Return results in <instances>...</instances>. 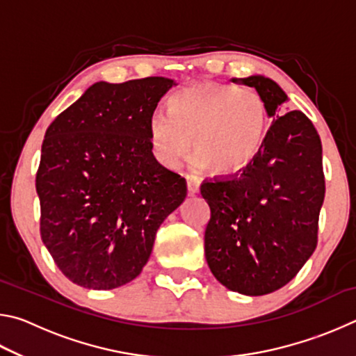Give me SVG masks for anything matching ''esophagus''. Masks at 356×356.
Returning a JSON list of instances; mask_svg holds the SVG:
<instances>
[{
    "instance_id": "34e87169",
    "label": "esophagus",
    "mask_w": 356,
    "mask_h": 356,
    "mask_svg": "<svg viewBox=\"0 0 356 356\" xmlns=\"http://www.w3.org/2000/svg\"><path fill=\"white\" fill-rule=\"evenodd\" d=\"M201 180L196 176H186V190H188V195H196L200 191Z\"/></svg>"
}]
</instances>
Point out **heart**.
Here are the masks:
<instances>
[{
	"label": "heart",
	"instance_id": "heart-1",
	"mask_svg": "<svg viewBox=\"0 0 356 356\" xmlns=\"http://www.w3.org/2000/svg\"><path fill=\"white\" fill-rule=\"evenodd\" d=\"M147 129L152 152L163 166H176L188 154L193 140L195 166L232 174L261 154L268 110L254 89L202 81L174 94L171 111L150 114Z\"/></svg>",
	"mask_w": 356,
	"mask_h": 356
}]
</instances>
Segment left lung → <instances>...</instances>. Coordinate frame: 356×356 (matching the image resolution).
Returning <instances> with one entry per match:
<instances>
[{
	"mask_svg": "<svg viewBox=\"0 0 356 356\" xmlns=\"http://www.w3.org/2000/svg\"><path fill=\"white\" fill-rule=\"evenodd\" d=\"M231 81L254 88L273 122L250 166L201 185L210 207L204 243L215 278L257 297L286 286L316 250L325 197L322 143L306 114H281L289 97L272 78Z\"/></svg>",
	"mask_w": 356,
	"mask_h": 356,
	"instance_id": "left-lung-1",
	"label": "left lung"
}]
</instances>
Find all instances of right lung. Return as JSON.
<instances>
[{
  "label": "right lung",
  "mask_w": 356,
  "mask_h": 356,
  "mask_svg": "<svg viewBox=\"0 0 356 356\" xmlns=\"http://www.w3.org/2000/svg\"><path fill=\"white\" fill-rule=\"evenodd\" d=\"M176 86L165 76L97 81L45 131L35 190L40 236L75 284L110 291L134 281L186 182L155 160L149 118Z\"/></svg>",
  "instance_id": "right-lung-1"
}]
</instances>
